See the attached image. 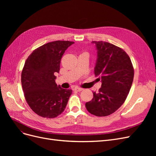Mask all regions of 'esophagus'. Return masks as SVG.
<instances>
[{
	"instance_id": "obj_1",
	"label": "esophagus",
	"mask_w": 156,
	"mask_h": 156,
	"mask_svg": "<svg viewBox=\"0 0 156 156\" xmlns=\"http://www.w3.org/2000/svg\"><path fill=\"white\" fill-rule=\"evenodd\" d=\"M75 90H76L77 92H81L82 90H83V89L81 88H75Z\"/></svg>"
}]
</instances>
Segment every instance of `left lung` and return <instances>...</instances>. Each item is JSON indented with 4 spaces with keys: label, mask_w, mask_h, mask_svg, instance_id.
<instances>
[{
    "label": "left lung",
    "mask_w": 156,
    "mask_h": 156,
    "mask_svg": "<svg viewBox=\"0 0 156 156\" xmlns=\"http://www.w3.org/2000/svg\"><path fill=\"white\" fill-rule=\"evenodd\" d=\"M98 50L94 73L102 82L99 92L87 102L88 111L97 116H108L122 106L128 95L134 77L129 55L119 47L103 41H93Z\"/></svg>",
    "instance_id": "left-lung-1"
}]
</instances>
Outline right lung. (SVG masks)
Wrapping results in <instances>:
<instances>
[{
  "label": "right lung",
  "instance_id": "add662e5",
  "mask_svg": "<svg viewBox=\"0 0 156 156\" xmlns=\"http://www.w3.org/2000/svg\"><path fill=\"white\" fill-rule=\"evenodd\" d=\"M74 44L55 41L35 50L25 61L21 72V84L25 100L31 109L43 118L53 119L62 113L72 93L55 83V73L60 70L65 51Z\"/></svg>",
  "mask_w": 156,
  "mask_h": 156
}]
</instances>
